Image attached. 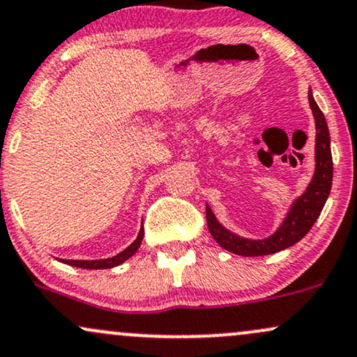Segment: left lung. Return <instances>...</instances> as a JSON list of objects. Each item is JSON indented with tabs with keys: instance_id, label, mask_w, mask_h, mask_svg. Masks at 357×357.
<instances>
[{
	"instance_id": "1",
	"label": "left lung",
	"mask_w": 357,
	"mask_h": 357,
	"mask_svg": "<svg viewBox=\"0 0 357 357\" xmlns=\"http://www.w3.org/2000/svg\"><path fill=\"white\" fill-rule=\"evenodd\" d=\"M309 105L316 119V171L311 184L307 186L306 192L299 199H296L289 214L276 233L271 238L257 239V241L241 238L227 231L216 221L211 208L206 206V221H208L209 233L226 251L238 256H264L282 251L301 241L319 218L329 196L331 184H333V156H331L328 123H326L323 111L316 105L311 91H309Z\"/></svg>"
}]
</instances>
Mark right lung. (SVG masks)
<instances>
[{
	"label": "right lung",
	"instance_id": "1",
	"mask_svg": "<svg viewBox=\"0 0 357 357\" xmlns=\"http://www.w3.org/2000/svg\"><path fill=\"white\" fill-rule=\"evenodd\" d=\"M143 236H144V229L141 227L139 234H137L136 241L128 246L124 251L119 252L113 257H108V259H98V261H76V259H63V263L70 264V266H76V268H83V269H108V268H114V266L124 263L126 259L135 255L137 251V248L141 246V241H143Z\"/></svg>",
	"mask_w": 357,
	"mask_h": 357
}]
</instances>
